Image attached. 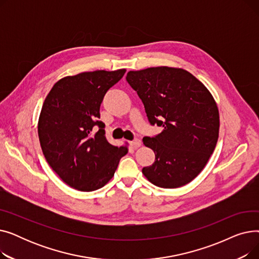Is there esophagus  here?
Wrapping results in <instances>:
<instances>
[{
    "label": "esophagus",
    "mask_w": 259,
    "mask_h": 259,
    "mask_svg": "<svg viewBox=\"0 0 259 259\" xmlns=\"http://www.w3.org/2000/svg\"><path fill=\"white\" fill-rule=\"evenodd\" d=\"M131 146H133L134 148H139L142 145V141L140 139H134L133 141L130 142Z\"/></svg>",
    "instance_id": "1"
}]
</instances>
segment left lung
<instances>
[{"instance_id":"left-lung-1","label":"left lung","mask_w":259,"mask_h":259,"mask_svg":"<svg viewBox=\"0 0 259 259\" xmlns=\"http://www.w3.org/2000/svg\"><path fill=\"white\" fill-rule=\"evenodd\" d=\"M126 79L142 100L149 122L162 127L143 143L155 153L143 174L157 187L187 185L200 173L213 153L220 130L216 103L190 72L170 67L129 71Z\"/></svg>"}]
</instances>
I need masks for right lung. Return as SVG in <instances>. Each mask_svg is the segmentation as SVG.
Wrapping results in <instances>:
<instances>
[{"label": "right lung", "instance_id": "1", "mask_svg": "<svg viewBox=\"0 0 259 259\" xmlns=\"http://www.w3.org/2000/svg\"><path fill=\"white\" fill-rule=\"evenodd\" d=\"M126 69L97 70L57 81L38 118V139L49 166L79 191H94L112 179L126 146H113L105 135L100 107L106 92Z\"/></svg>", "mask_w": 259, "mask_h": 259}]
</instances>
